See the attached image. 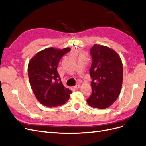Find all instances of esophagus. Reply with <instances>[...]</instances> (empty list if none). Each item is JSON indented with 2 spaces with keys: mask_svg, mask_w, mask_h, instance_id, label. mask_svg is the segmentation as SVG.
Listing matches in <instances>:
<instances>
[{
  "mask_svg": "<svg viewBox=\"0 0 146 146\" xmlns=\"http://www.w3.org/2000/svg\"><path fill=\"white\" fill-rule=\"evenodd\" d=\"M80 88V85H77L74 86V88L75 89H78V88Z\"/></svg>",
  "mask_w": 146,
  "mask_h": 146,
  "instance_id": "34e87169",
  "label": "esophagus"
}]
</instances>
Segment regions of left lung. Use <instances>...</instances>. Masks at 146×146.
<instances>
[{
	"instance_id": "obj_1",
	"label": "left lung",
	"mask_w": 146,
	"mask_h": 146,
	"mask_svg": "<svg viewBox=\"0 0 146 146\" xmlns=\"http://www.w3.org/2000/svg\"><path fill=\"white\" fill-rule=\"evenodd\" d=\"M91 55L92 93L86 101L92 107L105 109L120 94L123 80L122 62L115 50L105 46L94 44Z\"/></svg>"
}]
</instances>
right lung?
Instances as JSON below:
<instances>
[{
  "label": "right lung",
  "instance_id": "1",
  "mask_svg": "<svg viewBox=\"0 0 146 146\" xmlns=\"http://www.w3.org/2000/svg\"><path fill=\"white\" fill-rule=\"evenodd\" d=\"M70 50L49 47L33 56L28 64L30 85L38 100L48 107L62 105L67 102L72 91L64 86L57 72L62 56Z\"/></svg>",
  "mask_w": 146,
  "mask_h": 146
}]
</instances>
